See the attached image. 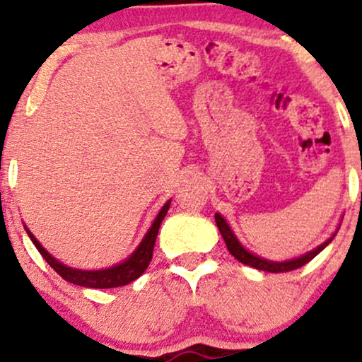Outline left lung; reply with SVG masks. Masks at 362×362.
Listing matches in <instances>:
<instances>
[{"mask_svg":"<svg viewBox=\"0 0 362 362\" xmlns=\"http://www.w3.org/2000/svg\"><path fill=\"white\" fill-rule=\"evenodd\" d=\"M214 219H216V224H218L219 233H221L224 243H226L228 250H230L231 255H233L238 262H242V264L250 265V267H253V269H259V271H265V272H289V271H294V269L303 267V265L308 264L311 259H315V257H317L318 253L322 252L323 248H325L327 245L335 238V235H337V231L340 228V224H339L337 231H335V233L332 235L330 238L325 240V242H323L322 245H318V247L313 248V250L306 252L305 255L296 257V259H291V260L274 262V260L264 259V257H260V255H255V253H252L250 250H247V248H245L243 245L240 243V240L236 238L233 230H231L230 224L226 223V219H224L221 214L216 213Z\"/></svg>","mask_w":362,"mask_h":362,"instance_id":"1","label":"left lung"}]
</instances>
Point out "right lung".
<instances>
[{
    "label": "right lung",
    "mask_w": 362,
    "mask_h": 362,
    "mask_svg": "<svg viewBox=\"0 0 362 362\" xmlns=\"http://www.w3.org/2000/svg\"><path fill=\"white\" fill-rule=\"evenodd\" d=\"M170 201L165 202V206L161 207L160 213L155 218L149 230L146 231V235L143 236L136 250L131 253L124 262H119V264L112 265V267L107 269H98V271H83V269H74L69 267V265L62 264L57 259L49 253L45 248L40 245L39 240L35 238L34 235L30 233L27 226H25V231L27 235L30 236V240L34 242L35 248L40 252V255L44 257L45 262L56 271L64 281L71 282V284L76 286H83V288H91V289H109V288H119V286H126L129 282L136 281L138 277L148 269L149 262L153 259V248H155V242H156V235L158 230H160V224L163 221V218L168 213Z\"/></svg>",
    "instance_id": "1"
}]
</instances>
